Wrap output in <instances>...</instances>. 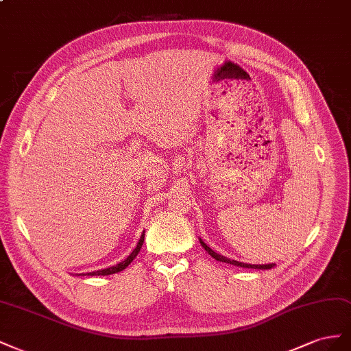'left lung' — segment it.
<instances>
[{
	"label": "left lung",
	"mask_w": 351,
	"mask_h": 351,
	"mask_svg": "<svg viewBox=\"0 0 351 351\" xmlns=\"http://www.w3.org/2000/svg\"><path fill=\"white\" fill-rule=\"evenodd\" d=\"M199 243H202L203 248L206 250V252L212 256L213 258H216L217 262H223V263H229V265H234V266H239V267H250V269H272L275 266V263H269V265H248V263H243V262H237V260H231L222 254H217L216 252H213L212 248H210L202 238H199Z\"/></svg>",
	"instance_id": "1"
}]
</instances>
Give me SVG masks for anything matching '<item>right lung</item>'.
<instances>
[{
  "label": "right lung",
  "mask_w": 351,
  "mask_h": 351,
  "mask_svg": "<svg viewBox=\"0 0 351 351\" xmlns=\"http://www.w3.org/2000/svg\"><path fill=\"white\" fill-rule=\"evenodd\" d=\"M144 235H145V234L143 232V235H141V238H139V241H138V244H136L135 250H134V252L123 260V262H120V263H117V265H114V266H110V267H107V269H99V270H95V272L79 274L77 276H106V275H113V274H117V272H120V270L126 269L129 265H131L132 260L138 256L139 250H141V247H143V244H144Z\"/></svg>",
  "instance_id": "1"
}]
</instances>
